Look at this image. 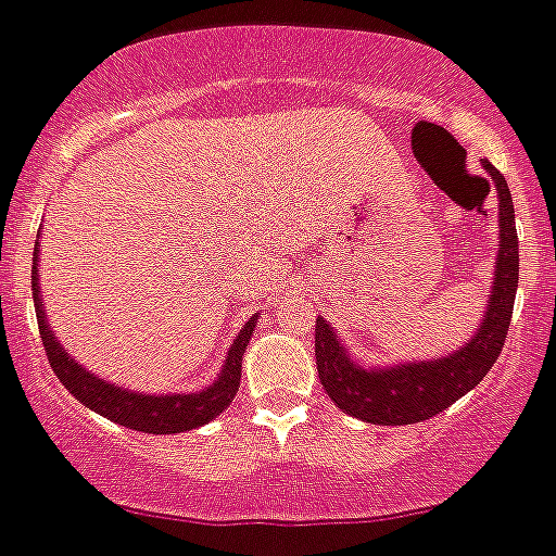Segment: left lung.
<instances>
[{
    "label": "left lung",
    "mask_w": 556,
    "mask_h": 556,
    "mask_svg": "<svg viewBox=\"0 0 556 556\" xmlns=\"http://www.w3.org/2000/svg\"><path fill=\"white\" fill-rule=\"evenodd\" d=\"M484 170L492 176L501 198V249L495 257V282L484 321L462 350L445 358L371 369L355 364L346 355V346L338 341L336 330L325 318H316L318 380L325 386L327 397L350 417L371 425H414L431 419L476 389L498 361L518 291V231L511 192L504 176L490 162H484Z\"/></svg>",
    "instance_id": "8db88e82"
}]
</instances>
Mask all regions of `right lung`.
I'll return each instance as SVG.
<instances>
[{
  "mask_svg": "<svg viewBox=\"0 0 556 556\" xmlns=\"http://www.w3.org/2000/svg\"><path fill=\"white\" fill-rule=\"evenodd\" d=\"M38 245L33 251V302H36V316H38V332L45 341L47 361H50L52 371L58 380L70 389L75 400L89 405L91 412H98L100 417L114 419V422L134 428L142 433H185L192 428H201L210 419L218 417L226 405L235 400L240 389V364H243V352L249 346V338L257 325V316H251L245 321L243 330L238 332L235 344L229 346L220 369L218 380L204 389V392L192 394H142V392H128L123 386H114L109 380L94 378L91 371L66 355V350L58 344V338L52 336L50 325H47L45 307H41V288H38Z\"/></svg>",
  "mask_w": 556,
  "mask_h": 556,
  "instance_id": "add662e5",
  "label": "right lung"
}]
</instances>
